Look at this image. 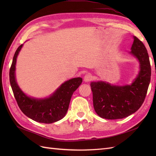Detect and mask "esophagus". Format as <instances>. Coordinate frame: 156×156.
<instances>
[{
  "label": "esophagus",
  "instance_id": "34e87169",
  "mask_svg": "<svg viewBox=\"0 0 156 156\" xmlns=\"http://www.w3.org/2000/svg\"><path fill=\"white\" fill-rule=\"evenodd\" d=\"M84 81H85V82H90V81L92 80V76L90 74H86V75L84 76Z\"/></svg>",
  "mask_w": 156,
  "mask_h": 156
}]
</instances>
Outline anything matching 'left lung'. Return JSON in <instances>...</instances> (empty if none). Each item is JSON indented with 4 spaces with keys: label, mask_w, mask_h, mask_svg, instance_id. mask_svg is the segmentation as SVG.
I'll return each mask as SVG.
<instances>
[{
    "label": "left lung",
    "mask_w": 156,
    "mask_h": 156,
    "mask_svg": "<svg viewBox=\"0 0 156 156\" xmlns=\"http://www.w3.org/2000/svg\"><path fill=\"white\" fill-rule=\"evenodd\" d=\"M131 54L140 64V72L131 85H111L92 82L90 87L95 112L106 119L127 117L136 112L144 103L151 80V65L146 48L134 36Z\"/></svg>",
    "instance_id": "obj_1"
}]
</instances>
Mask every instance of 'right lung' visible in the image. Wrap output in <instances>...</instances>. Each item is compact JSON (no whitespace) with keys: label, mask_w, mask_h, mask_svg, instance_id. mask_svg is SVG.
Listing matches in <instances>:
<instances>
[{"label":"right lung","mask_w":156,"mask_h":156,"mask_svg":"<svg viewBox=\"0 0 156 156\" xmlns=\"http://www.w3.org/2000/svg\"><path fill=\"white\" fill-rule=\"evenodd\" d=\"M23 44L16 49L9 71V80L19 107L27 117L43 123H52L66 115L72 95L82 82V78H74L62 84L50 97L35 99L27 97L19 88L15 80L16 57Z\"/></svg>","instance_id":"add662e5"}]
</instances>
